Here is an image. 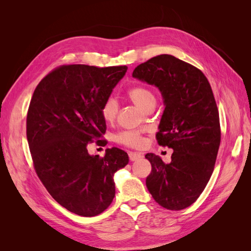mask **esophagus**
<instances>
[{"label":"esophagus","mask_w":251,"mask_h":251,"mask_svg":"<svg viewBox=\"0 0 251 251\" xmlns=\"http://www.w3.org/2000/svg\"><path fill=\"white\" fill-rule=\"evenodd\" d=\"M128 158H130L131 161H136L142 158V154L137 153V151H131V153H128Z\"/></svg>","instance_id":"1"}]
</instances>
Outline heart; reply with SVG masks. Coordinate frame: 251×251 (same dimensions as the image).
<instances>
[{
  "mask_svg": "<svg viewBox=\"0 0 251 251\" xmlns=\"http://www.w3.org/2000/svg\"><path fill=\"white\" fill-rule=\"evenodd\" d=\"M127 95L138 107L143 110H146L150 104L156 102V97L153 91L144 86H136L131 88L127 91ZM100 111L102 118L107 123H111L115 119L118 112V101L116 98L112 95L105 98L101 104ZM115 140L120 144L137 148L142 143V136L139 131H123L115 136Z\"/></svg>",
  "mask_w": 251,
  "mask_h": 251,
  "instance_id": "obj_1",
  "label": "heart"
}]
</instances>
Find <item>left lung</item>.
<instances>
[{
	"label": "left lung",
	"mask_w": 251,
	"mask_h": 251,
	"mask_svg": "<svg viewBox=\"0 0 251 251\" xmlns=\"http://www.w3.org/2000/svg\"><path fill=\"white\" fill-rule=\"evenodd\" d=\"M133 76L159 88L165 109L156 139L174 150L172 161L148 153L147 187L162 207L181 210L199 198L215 169L221 142L219 111L211 87L195 66L161 54L135 68Z\"/></svg>",
	"instance_id": "8db88e82"
}]
</instances>
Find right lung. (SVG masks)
I'll return each instance as SVG.
<instances>
[{"label": "right lung", "mask_w": 251, "mask_h": 251, "mask_svg": "<svg viewBox=\"0 0 251 251\" xmlns=\"http://www.w3.org/2000/svg\"><path fill=\"white\" fill-rule=\"evenodd\" d=\"M126 69L59 66L40 81L29 104L26 133L37 177L53 199L78 216L94 217L110 206L114 174L128 162L118 148L103 157L88 153L90 143L104 141L101 104Z\"/></svg>", "instance_id": "right-lung-1"}]
</instances>
